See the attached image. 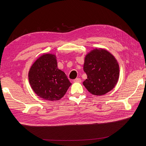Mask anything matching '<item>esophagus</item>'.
I'll return each mask as SVG.
<instances>
[{
    "label": "esophagus",
    "mask_w": 146,
    "mask_h": 146,
    "mask_svg": "<svg viewBox=\"0 0 146 146\" xmlns=\"http://www.w3.org/2000/svg\"><path fill=\"white\" fill-rule=\"evenodd\" d=\"M73 81H74V82H78V83H81V82H82V80L80 78H76V79H74Z\"/></svg>",
    "instance_id": "34e87169"
}]
</instances>
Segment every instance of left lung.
Wrapping results in <instances>:
<instances>
[{
    "instance_id": "obj_1",
    "label": "left lung",
    "mask_w": 146,
    "mask_h": 146,
    "mask_svg": "<svg viewBox=\"0 0 146 146\" xmlns=\"http://www.w3.org/2000/svg\"><path fill=\"white\" fill-rule=\"evenodd\" d=\"M83 70L87 79L83 85L90 94L104 95L116 86L119 76V67L112 54L103 48H95L85 56Z\"/></svg>"
}]
</instances>
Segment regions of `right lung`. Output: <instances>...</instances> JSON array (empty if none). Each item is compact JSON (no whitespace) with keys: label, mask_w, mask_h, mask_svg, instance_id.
<instances>
[{"label":"right lung","mask_w":146,"mask_h":146,"mask_svg":"<svg viewBox=\"0 0 146 146\" xmlns=\"http://www.w3.org/2000/svg\"><path fill=\"white\" fill-rule=\"evenodd\" d=\"M28 79L38 96L51 101L62 98L72 85L65 73L58 68L56 56L49 53L36 60L29 69Z\"/></svg>","instance_id":"add662e5"}]
</instances>
